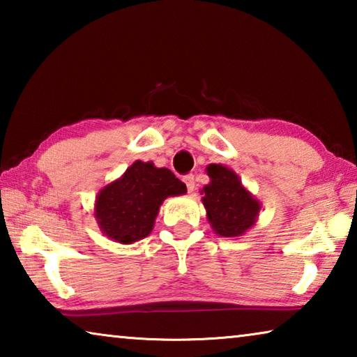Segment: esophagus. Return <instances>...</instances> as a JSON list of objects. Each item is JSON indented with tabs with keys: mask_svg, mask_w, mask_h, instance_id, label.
I'll return each mask as SVG.
<instances>
[{
	"mask_svg": "<svg viewBox=\"0 0 357 357\" xmlns=\"http://www.w3.org/2000/svg\"><path fill=\"white\" fill-rule=\"evenodd\" d=\"M183 179H184V183L187 185V190H189V193L195 190V178H193V174H185Z\"/></svg>",
	"mask_w": 357,
	"mask_h": 357,
	"instance_id": "1",
	"label": "esophagus"
}]
</instances>
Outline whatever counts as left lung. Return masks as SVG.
Returning <instances> with one entry per match:
<instances>
[{"instance_id": "obj_1", "label": "left lung", "mask_w": 357, "mask_h": 357, "mask_svg": "<svg viewBox=\"0 0 357 357\" xmlns=\"http://www.w3.org/2000/svg\"><path fill=\"white\" fill-rule=\"evenodd\" d=\"M206 172L211 183L203 187V204L208 220L214 231L223 238L241 236L255 223L259 203L229 168L213 164Z\"/></svg>"}]
</instances>
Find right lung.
Masks as SVG:
<instances>
[{
	"mask_svg": "<svg viewBox=\"0 0 357 357\" xmlns=\"http://www.w3.org/2000/svg\"><path fill=\"white\" fill-rule=\"evenodd\" d=\"M185 190V184L168 168L137 160L123 178L99 192L96 219L108 238L132 244L151 233L162 202L170 195H183Z\"/></svg>",
	"mask_w": 357,
	"mask_h": 357,
	"instance_id": "add662e5",
	"label": "right lung"
}]
</instances>
